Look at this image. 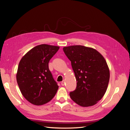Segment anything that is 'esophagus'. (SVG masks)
I'll list each match as a JSON object with an SVG mask.
<instances>
[{
    "instance_id": "34e87169",
    "label": "esophagus",
    "mask_w": 130,
    "mask_h": 130,
    "mask_svg": "<svg viewBox=\"0 0 130 130\" xmlns=\"http://www.w3.org/2000/svg\"><path fill=\"white\" fill-rule=\"evenodd\" d=\"M65 81H62L61 82V86H64L65 85Z\"/></svg>"
}]
</instances>
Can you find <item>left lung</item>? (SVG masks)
I'll return each instance as SVG.
<instances>
[{
  "label": "left lung",
  "mask_w": 130,
  "mask_h": 130,
  "mask_svg": "<svg viewBox=\"0 0 130 130\" xmlns=\"http://www.w3.org/2000/svg\"><path fill=\"white\" fill-rule=\"evenodd\" d=\"M71 61L77 81L70 93L73 101L81 106H90L100 101L107 89L110 72L105 59L95 49L83 45L63 48Z\"/></svg>",
  "instance_id": "1"
}]
</instances>
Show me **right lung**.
I'll use <instances>...</instances> for the list:
<instances>
[{"instance_id":"1","label":"right lung","mask_w":130,"mask_h":130,"mask_svg":"<svg viewBox=\"0 0 130 130\" xmlns=\"http://www.w3.org/2000/svg\"><path fill=\"white\" fill-rule=\"evenodd\" d=\"M59 46L41 44L23 56L19 62L16 80L26 100L36 105L51 101L59 86L50 71L48 63Z\"/></svg>"}]
</instances>
